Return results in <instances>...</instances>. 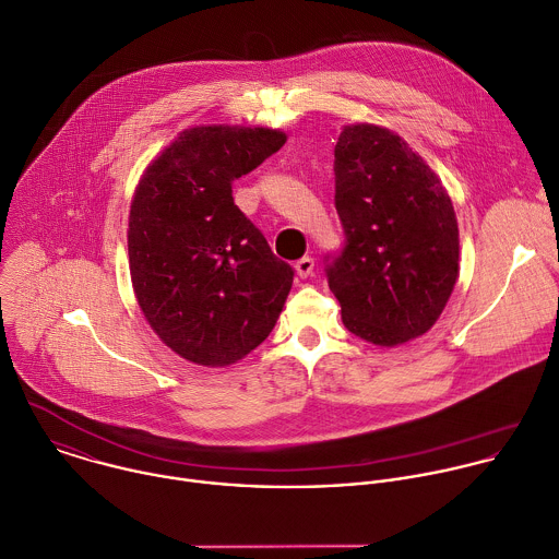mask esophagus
<instances>
[{"instance_id": "34e87169", "label": "esophagus", "mask_w": 559, "mask_h": 559, "mask_svg": "<svg viewBox=\"0 0 559 559\" xmlns=\"http://www.w3.org/2000/svg\"><path fill=\"white\" fill-rule=\"evenodd\" d=\"M313 259L311 257H302V259H298L296 261V274L300 276V278H307V276H311V272H313Z\"/></svg>"}]
</instances>
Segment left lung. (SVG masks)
<instances>
[{"instance_id": "obj_1", "label": "left lung", "mask_w": 559, "mask_h": 559, "mask_svg": "<svg viewBox=\"0 0 559 559\" xmlns=\"http://www.w3.org/2000/svg\"><path fill=\"white\" fill-rule=\"evenodd\" d=\"M333 155L346 243L326 257L329 289L350 333L404 344L437 322L459 278L452 200L421 155L384 127H344Z\"/></svg>"}]
</instances>
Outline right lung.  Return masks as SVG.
I'll list each match as a JSON object with an SVG mask.
<instances>
[{
  "label": "right lung",
  "instance_id": "right-lung-1",
  "mask_svg": "<svg viewBox=\"0 0 559 559\" xmlns=\"http://www.w3.org/2000/svg\"><path fill=\"white\" fill-rule=\"evenodd\" d=\"M267 127H193L144 170L129 211V272L159 340L200 366H228L274 329L294 270L235 206L233 181L285 144Z\"/></svg>",
  "mask_w": 559,
  "mask_h": 559
}]
</instances>
